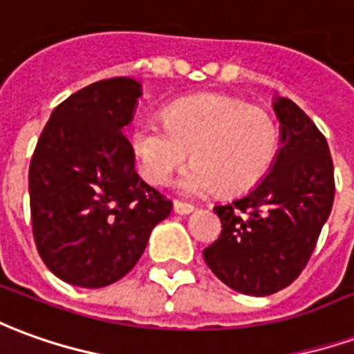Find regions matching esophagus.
<instances>
[{"mask_svg":"<svg viewBox=\"0 0 354 354\" xmlns=\"http://www.w3.org/2000/svg\"><path fill=\"white\" fill-rule=\"evenodd\" d=\"M194 205H189V203H182V201H174V212L176 214H189V212H194Z\"/></svg>","mask_w":354,"mask_h":354,"instance_id":"1","label":"esophagus"}]
</instances>
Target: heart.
Instances as JSON below:
<instances>
[{"instance_id":"b5f03b06","label":"heart","mask_w":354,"mask_h":354,"mask_svg":"<svg viewBox=\"0 0 354 354\" xmlns=\"http://www.w3.org/2000/svg\"><path fill=\"white\" fill-rule=\"evenodd\" d=\"M132 145L151 184H167L192 153L195 162L178 182L182 194L205 195L220 187L224 194H241L268 174L280 132L264 109L207 93L172 103L165 120L136 122Z\"/></svg>"}]
</instances>
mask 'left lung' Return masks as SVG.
I'll list each match as a JSON object with an SVG mask.
<instances>
[{"mask_svg":"<svg viewBox=\"0 0 354 354\" xmlns=\"http://www.w3.org/2000/svg\"><path fill=\"white\" fill-rule=\"evenodd\" d=\"M281 147L272 170L230 205H216L218 239L205 263L228 288L264 297L288 288L308 263L332 212L335 182L324 134L288 97H276Z\"/></svg>","mask_w":354,"mask_h":354,"instance_id":"left-lung-1","label":"left lung"}]
</instances>
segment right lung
<instances>
[{
	"instance_id": "obj_1",
	"label": "right lung",
	"mask_w": 354,
	"mask_h": 354,
	"mask_svg": "<svg viewBox=\"0 0 354 354\" xmlns=\"http://www.w3.org/2000/svg\"><path fill=\"white\" fill-rule=\"evenodd\" d=\"M142 84L109 78L57 105L28 170L32 234L41 261L66 283L105 288L132 270L172 203L134 169L122 134Z\"/></svg>"
}]
</instances>
